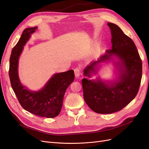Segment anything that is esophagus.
Returning a JSON list of instances; mask_svg holds the SVG:
<instances>
[{
    "mask_svg": "<svg viewBox=\"0 0 149 149\" xmlns=\"http://www.w3.org/2000/svg\"><path fill=\"white\" fill-rule=\"evenodd\" d=\"M80 71H81V69L80 68H76L74 69V74H75V76L76 77H79L80 74Z\"/></svg>",
    "mask_w": 149,
    "mask_h": 149,
    "instance_id": "esophagus-1",
    "label": "esophagus"
}]
</instances>
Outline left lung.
I'll use <instances>...</instances> for the list:
<instances>
[{"label":"left lung","mask_w":149,"mask_h":149,"mask_svg":"<svg viewBox=\"0 0 149 149\" xmlns=\"http://www.w3.org/2000/svg\"><path fill=\"white\" fill-rule=\"evenodd\" d=\"M108 25L112 36L111 49L87 66L84 74L90 77L95 72L96 65L114 55L121 62L118 79L109 85L99 79L81 80L85 102L91 109L100 114L119 111L130 103L138 93L142 74V60L134 41L118 25L112 23Z\"/></svg>","instance_id":"8db88e82"}]
</instances>
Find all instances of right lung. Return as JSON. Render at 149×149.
<instances>
[{"label":"right lung","instance_id":"obj_1","mask_svg":"<svg viewBox=\"0 0 149 149\" xmlns=\"http://www.w3.org/2000/svg\"><path fill=\"white\" fill-rule=\"evenodd\" d=\"M37 27L26 28L13 47L10 57L9 77L12 88L23 109L36 116L54 118L61 111L66 89L74 80L73 70L56 74L45 87L38 92H30L22 86L18 75V61L23 46Z\"/></svg>","mask_w":149,"mask_h":149}]
</instances>
